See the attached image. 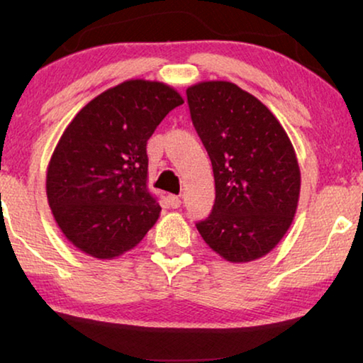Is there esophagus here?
<instances>
[{
    "label": "esophagus",
    "instance_id": "1",
    "mask_svg": "<svg viewBox=\"0 0 363 363\" xmlns=\"http://www.w3.org/2000/svg\"><path fill=\"white\" fill-rule=\"evenodd\" d=\"M168 203H170L172 208H180L182 198L177 196V195H170V196H168Z\"/></svg>",
    "mask_w": 363,
    "mask_h": 363
}]
</instances>
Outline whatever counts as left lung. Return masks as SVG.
Wrapping results in <instances>:
<instances>
[{
  "label": "left lung",
  "mask_w": 363,
  "mask_h": 363,
  "mask_svg": "<svg viewBox=\"0 0 363 363\" xmlns=\"http://www.w3.org/2000/svg\"><path fill=\"white\" fill-rule=\"evenodd\" d=\"M186 99L216 190L210 216L196 230L226 261L259 259L294 220L301 191L294 147L269 108L236 84H195Z\"/></svg>",
  "instance_id": "1"
}]
</instances>
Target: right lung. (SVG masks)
Instances as JSON below:
<instances>
[{
  "label": "right lung",
  "mask_w": 363,
  "mask_h": 363,
  "mask_svg": "<svg viewBox=\"0 0 363 363\" xmlns=\"http://www.w3.org/2000/svg\"><path fill=\"white\" fill-rule=\"evenodd\" d=\"M182 104L167 84L133 79L92 99L69 123L49 162L46 193L77 250L112 259L155 225L162 208L147 188V142Z\"/></svg>",
  "instance_id": "obj_1"
}]
</instances>
